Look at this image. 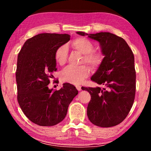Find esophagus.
<instances>
[{
  "label": "esophagus",
  "instance_id": "obj_1",
  "mask_svg": "<svg viewBox=\"0 0 151 151\" xmlns=\"http://www.w3.org/2000/svg\"><path fill=\"white\" fill-rule=\"evenodd\" d=\"M76 89H77L78 91H81L82 89H81V86H80V85H76Z\"/></svg>",
  "mask_w": 151,
  "mask_h": 151
}]
</instances>
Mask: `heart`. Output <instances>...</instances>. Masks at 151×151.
Masks as SVG:
<instances>
[{
	"mask_svg": "<svg viewBox=\"0 0 151 151\" xmlns=\"http://www.w3.org/2000/svg\"><path fill=\"white\" fill-rule=\"evenodd\" d=\"M73 50L83 55L82 63H85L94 69H96L103 65L104 55L101 51L93 50V44L91 40L84 37H78L71 42ZM68 57L67 47L65 45L60 46L55 52L56 62L59 65H64L66 63ZM90 68L86 65L80 66H67L61 73V78L64 82L73 85L81 83L90 74Z\"/></svg>",
	"mask_w": 151,
	"mask_h": 151,
	"instance_id": "heart-1",
	"label": "heart"
}]
</instances>
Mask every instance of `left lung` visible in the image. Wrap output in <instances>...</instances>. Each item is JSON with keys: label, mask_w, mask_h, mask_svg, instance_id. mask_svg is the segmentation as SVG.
<instances>
[{"label": "left lung", "mask_w": 151, "mask_h": 151, "mask_svg": "<svg viewBox=\"0 0 151 151\" xmlns=\"http://www.w3.org/2000/svg\"><path fill=\"white\" fill-rule=\"evenodd\" d=\"M99 41L104 60L91 81L104 87H82L90 93L88 119L101 127L116 126L124 121L132 106L136 92L134 55L122 38L110 32L86 34Z\"/></svg>", "instance_id": "left-lung-1"}]
</instances>
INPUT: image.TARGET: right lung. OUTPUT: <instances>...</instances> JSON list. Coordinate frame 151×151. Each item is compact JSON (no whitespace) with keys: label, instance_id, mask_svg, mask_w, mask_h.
Instances as JSON below:
<instances>
[{"label":"right lung","instance_id":"right-lung-1","mask_svg":"<svg viewBox=\"0 0 151 151\" xmlns=\"http://www.w3.org/2000/svg\"><path fill=\"white\" fill-rule=\"evenodd\" d=\"M69 40L67 34L41 33L28 39L18 55V103L27 118L40 126H54L62 121L78 94L69 83L63 84L58 91L48 86L57 71L55 50Z\"/></svg>","mask_w":151,"mask_h":151}]
</instances>
